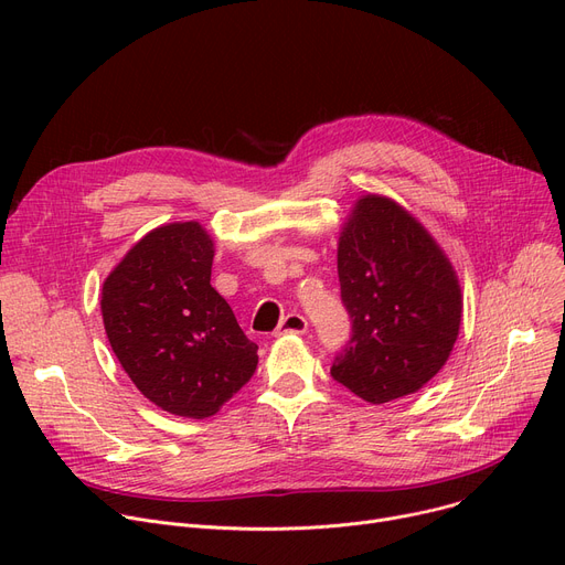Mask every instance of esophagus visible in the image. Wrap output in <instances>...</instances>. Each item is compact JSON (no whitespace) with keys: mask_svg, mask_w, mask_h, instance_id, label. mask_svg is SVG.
I'll return each mask as SVG.
<instances>
[{"mask_svg":"<svg viewBox=\"0 0 565 565\" xmlns=\"http://www.w3.org/2000/svg\"><path fill=\"white\" fill-rule=\"evenodd\" d=\"M309 328V322L305 320V316L300 313H288L286 318H281V322L277 324V330L273 332L275 337H284V334H305Z\"/></svg>","mask_w":565,"mask_h":565,"instance_id":"obj_1","label":"esophagus"}]
</instances>
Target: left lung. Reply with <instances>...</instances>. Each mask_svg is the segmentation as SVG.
Returning a JSON list of instances; mask_svg holds the SVG:
<instances>
[{
	"label": "left lung",
	"instance_id": "obj_1",
	"mask_svg": "<svg viewBox=\"0 0 565 565\" xmlns=\"http://www.w3.org/2000/svg\"><path fill=\"white\" fill-rule=\"evenodd\" d=\"M337 267L352 339L332 377L375 405L419 392L460 332L454 263L407 207L369 192L341 224Z\"/></svg>",
	"mask_w": 565,
	"mask_h": 565
}]
</instances>
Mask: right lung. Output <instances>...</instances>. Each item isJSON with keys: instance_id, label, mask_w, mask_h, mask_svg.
<instances>
[{"instance_id": "right-lung-1", "label": "right lung", "mask_w": 565, "mask_h": 565, "mask_svg": "<svg viewBox=\"0 0 565 565\" xmlns=\"http://www.w3.org/2000/svg\"><path fill=\"white\" fill-rule=\"evenodd\" d=\"M215 241L199 222L148 231L103 281L109 345L135 387L185 419L213 417L258 364V345L211 286Z\"/></svg>"}]
</instances>
